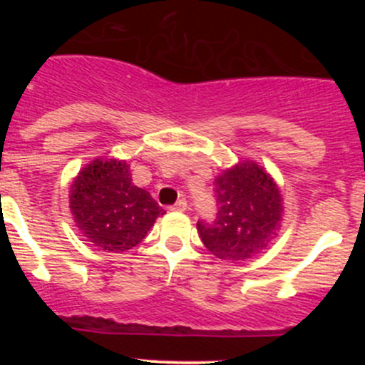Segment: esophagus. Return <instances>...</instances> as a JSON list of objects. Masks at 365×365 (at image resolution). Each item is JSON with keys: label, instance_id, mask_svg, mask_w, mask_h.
Returning a JSON list of instances; mask_svg holds the SVG:
<instances>
[{"label": "esophagus", "instance_id": "obj_1", "mask_svg": "<svg viewBox=\"0 0 365 365\" xmlns=\"http://www.w3.org/2000/svg\"><path fill=\"white\" fill-rule=\"evenodd\" d=\"M170 209H171V211H180V212L187 211V200L185 199H180L178 202H175V206H171Z\"/></svg>", "mask_w": 365, "mask_h": 365}]
</instances>
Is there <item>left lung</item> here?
I'll list each match as a JSON object with an SVG mask.
<instances>
[{"mask_svg": "<svg viewBox=\"0 0 365 365\" xmlns=\"http://www.w3.org/2000/svg\"><path fill=\"white\" fill-rule=\"evenodd\" d=\"M217 212L212 223L197 221L206 249L225 261H245L271 244L282 226L283 200L261 166L242 161L215 180Z\"/></svg>", "mask_w": 365, "mask_h": 365, "instance_id": "8db88e82", "label": "left lung"}]
</instances>
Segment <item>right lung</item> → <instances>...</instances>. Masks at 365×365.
Instances as JSON below:
<instances>
[{
    "instance_id": "1",
    "label": "right lung",
    "mask_w": 365,
    "mask_h": 365,
    "mask_svg": "<svg viewBox=\"0 0 365 365\" xmlns=\"http://www.w3.org/2000/svg\"><path fill=\"white\" fill-rule=\"evenodd\" d=\"M70 211L83 237L108 252L140 244L165 215L148 190L133 185L130 165L118 159H94L82 168L70 190Z\"/></svg>"
}]
</instances>
